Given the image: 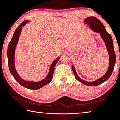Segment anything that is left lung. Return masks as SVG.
<instances>
[{
	"instance_id": "1",
	"label": "left lung",
	"mask_w": 120,
	"mask_h": 120,
	"mask_svg": "<svg viewBox=\"0 0 120 120\" xmlns=\"http://www.w3.org/2000/svg\"><path fill=\"white\" fill-rule=\"evenodd\" d=\"M84 22L85 24H88L89 27L93 31L100 33L101 38L104 40L107 51L109 53V68L106 74L104 76L97 80L94 81V82H87V81L84 80L82 79H81L77 75L76 71L73 65L72 66V69L75 75V78L77 80H78L79 82H82L83 84L87 85V86H95L105 82L110 77L113 72L114 68L115 61H116V56H115V51L114 50L113 42L112 36L110 34L106 32L105 26L101 23V22L98 19H97L96 17L92 16V17L86 18L85 19Z\"/></svg>"
}]
</instances>
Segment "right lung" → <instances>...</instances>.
<instances>
[{"instance_id":"1","label":"right lung","mask_w":120,"mask_h":120,"mask_svg":"<svg viewBox=\"0 0 120 120\" xmlns=\"http://www.w3.org/2000/svg\"><path fill=\"white\" fill-rule=\"evenodd\" d=\"M29 21L25 20L23 22L20 24L19 26L18 27L14 32L13 38L10 41L7 50V56H8V66L10 72H11V75H13L14 78L15 79V80L22 85V86L25 87L26 88L30 89H38L42 87L45 86V85L48 84L49 83L51 82L52 80L53 76L54 66L56 64V63L59 60L60 58H56V60H54L51 65L50 70L48 74L44 79L38 82H31V81H26L22 79L20 76L18 75L17 71H16L15 63H14V56H15V52L16 45H17L18 41H19L20 34L21 33L22 28V27L25 25V24L29 22Z\"/></svg>"}]
</instances>
